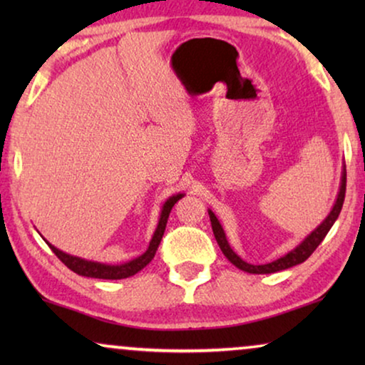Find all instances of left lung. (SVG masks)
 I'll list each match as a JSON object with an SVG mask.
<instances>
[{"mask_svg": "<svg viewBox=\"0 0 365 365\" xmlns=\"http://www.w3.org/2000/svg\"><path fill=\"white\" fill-rule=\"evenodd\" d=\"M346 181H347V176L346 173L342 174V184H341V191H339V196H337V201L334 204L331 214H329L326 221H324L321 226H319L316 231H314L311 236H307L306 241H304L301 246H297L294 251H291L286 256L277 259V261L274 262H269V264H262V266H254V264H247L246 261H242L241 257L237 256L236 252L232 251L231 247H229L227 244V239H226V234H224L221 224L214 216L212 211H209V219H211V226H212V232H214V237H216V241L219 244V247H221V251L224 252V256H226L229 261H231L234 266L241 269V271H246V272H251V274H271V272H277V271H284V269H289L292 266H297V264H301L306 261V259L311 256V254L316 251L319 244L324 241V237L327 236V232L331 231L332 224L336 222V219L339 217V214H341V209H342V204H344V197H346Z\"/></svg>", "mask_w": 365, "mask_h": 365, "instance_id": "1", "label": "left lung"}]
</instances>
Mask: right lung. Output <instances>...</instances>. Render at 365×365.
Listing matches in <instances>:
<instances>
[{
	"instance_id": "add662e5",
	"label": "right lung",
	"mask_w": 365,
	"mask_h": 365,
	"mask_svg": "<svg viewBox=\"0 0 365 365\" xmlns=\"http://www.w3.org/2000/svg\"><path fill=\"white\" fill-rule=\"evenodd\" d=\"M181 197H182V194H178V196H173L168 199L166 204H164V207H163L161 219H159L156 232H154L151 242H149L148 251L144 252L143 256L133 259L131 262L121 264V266H108V264L84 261V259L69 256V254L61 252L59 249L51 246V244H48V246L51 247V251L56 254L58 259L64 264V266H66L68 269H71L73 272L79 274V276L96 277V279H124V277L134 276V274L139 272L143 267H146L148 264L151 262V259L154 257V254H156L158 247H159V242H161V239L164 236V229H166L169 212H171L174 204H176Z\"/></svg>"
}]
</instances>
